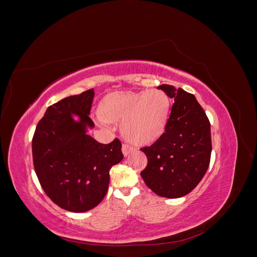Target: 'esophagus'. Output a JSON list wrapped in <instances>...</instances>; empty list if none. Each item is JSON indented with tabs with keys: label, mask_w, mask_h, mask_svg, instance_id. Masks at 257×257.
<instances>
[{
	"label": "esophagus",
	"mask_w": 257,
	"mask_h": 257,
	"mask_svg": "<svg viewBox=\"0 0 257 257\" xmlns=\"http://www.w3.org/2000/svg\"><path fill=\"white\" fill-rule=\"evenodd\" d=\"M133 151H134L133 148H132V147L128 146V145H123V146H122V153H123L124 157H127V155H128L130 153L133 152Z\"/></svg>",
	"instance_id": "1"
}]
</instances>
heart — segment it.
Wrapping results in <instances>:
<instances>
[{"label": "heart", "mask_w": 257, "mask_h": 257, "mask_svg": "<svg viewBox=\"0 0 257 257\" xmlns=\"http://www.w3.org/2000/svg\"><path fill=\"white\" fill-rule=\"evenodd\" d=\"M172 100L160 89L115 91L97 105V115L106 123H121L127 142L136 146L157 143L167 130Z\"/></svg>", "instance_id": "1"}]
</instances>
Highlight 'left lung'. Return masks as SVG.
Returning a JSON list of instances; mask_svg holds the SVG:
<instances>
[{
    "instance_id": "left-lung-1",
    "label": "left lung",
    "mask_w": 257,
    "mask_h": 257,
    "mask_svg": "<svg viewBox=\"0 0 257 257\" xmlns=\"http://www.w3.org/2000/svg\"><path fill=\"white\" fill-rule=\"evenodd\" d=\"M158 89L175 99L165 134L142 149L148 165L144 181L161 197L179 198L196 188L211 155V132L206 112L196 97L183 89L162 84Z\"/></svg>"
}]
</instances>
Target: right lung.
Segmentation results:
<instances>
[{"instance_id":"add662e5","label":"right lung","mask_w":257,"mask_h":257,"mask_svg":"<svg viewBox=\"0 0 257 257\" xmlns=\"http://www.w3.org/2000/svg\"><path fill=\"white\" fill-rule=\"evenodd\" d=\"M94 91L72 95L49 106L38 122L32 152L43 190L59 207L85 212L105 197L109 170L123 159L119 139L97 143L88 132Z\"/></svg>"}]
</instances>
